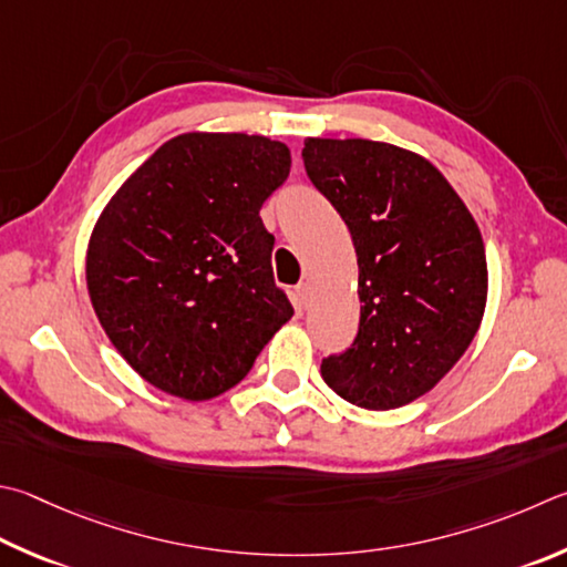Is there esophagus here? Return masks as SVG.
I'll return each mask as SVG.
<instances>
[{"mask_svg": "<svg viewBox=\"0 0 567 567\" xmlns=\"http://www.w3.org/2000/svg\"><path fill=\"white\" fill-rule=\"evenodd\" d=\"M295 292H297V300H300L302 305L310 302V285H307V282H300V285H297V287H295Z\"/></svg>", "mask_w": 567, "mask_h": 567, "instance_id": "obj_1", "label": "esophagus"}]
</instances>
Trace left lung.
<instances>
[{"label":"left lung","mask_w":567,"mask_h":567,"mask_svg":"<svg viewBox=\"0 0 567 567\" xmlns=\"http://www.w3.org/2000/svg\"><path fill=\"white\" fill-rule=\"evenodd\" d=\"M302 161L352 233L362 302L352 347L319 372L349 404L404 406L478 332L488 292L478 225L426 158L391 143L307 138Z\"/></svg>","instance_id":"left-lung-1"}]
</instances>
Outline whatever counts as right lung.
I'll return each mask as SVG.
<instances>
[{
	"instance_id": "add662e5",
	"label": "right lung",
	"mask_w": 567,
	"mask_h": 567,
	"mask_svg": "<svg viewBox=\"0 0 567 567\" xmlns=\"http://www.w3.org/2000/svg\"><path fill=\"white\" fill-rule=\"evenodd\" d=\"M290 163V148L265 136L183 133L101 213L86 252L91 305L148 384L218 396L295 315L260 218Z\"/></svg>"
}]
</instances>
